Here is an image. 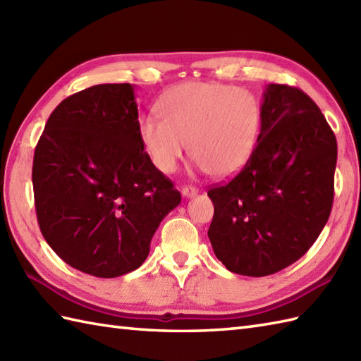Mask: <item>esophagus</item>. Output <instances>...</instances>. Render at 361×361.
<instances>
[{"instance_id": "1", "label": "esophagus", "mask_w": 361, "mask_h": 361, "mask_svg": "<svg viewBox=\"0 0 361 361\" xmlns=\"http://www.w3.org/2000/svg\"><path fill=\"white\" fill-rule=\"evenodd\" d=\"M181 194H183V197H186V198H192L198 194V189L194 188V186H185L181 189Z\"/></svg>"}]
</instances>
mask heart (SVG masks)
I'll list each match as a JSON object with an SVG mask.
<instances>
[{"instance_id": "1", "label": "heart", "mask_w": 361, "mask_h": 361, "mask_svg": "<svg viewBox=\"0 0 361 361\" xmlns=\"http://www.w3.org/2000/svg\"><path fill=\"white\" fill-rule=\"evenodd\" d=\"M149 114L140 133L152 163L173 173L188 152L212 176H228L250 159L260 132V106L247 91L221 83L186 82Z\"/></svg>"}]
</instances>
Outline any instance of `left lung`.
<instances>
[{
    "label": "left lung",
    "mask_w": 361,
    "mask_h": 361,
    "mask_svg": "<svg viewBox=\"0 0 361 361\" xmlns=\"http://www.w3.org/2000/svg\"><path fill=\"white\" fill-rule=\"evenodd\" d=\"M247 164L209 189L208 237L229 271L268 276L309 251L331 216L336 140L304 91L270 83Z\"/></svg>",
    "instance_id": "1"
}]
</instances>
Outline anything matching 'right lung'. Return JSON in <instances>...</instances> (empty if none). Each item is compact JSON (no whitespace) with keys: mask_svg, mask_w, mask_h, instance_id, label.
Wrapping results in <instances>:
<instances>
[{"mask_svg":"<svg viewBox=\"0 0 361 361\" xmlns=\"http://www.w3.org/2000/svg\"><path fill=\"white\" fill-rule=\"evenodd\" d=\"M32 185L44 240L97 278L140 268L181 202L144 152L130 83L90 87L57 105L35 147Z\"/></svg>","mask_w":361,"mask_h":361,"instance_id":"1","label":"right lung"}]
</instances>
